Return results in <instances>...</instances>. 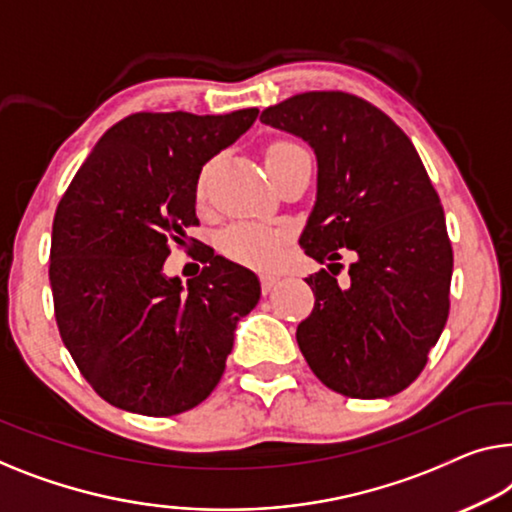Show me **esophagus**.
I'll return each instance as SVG.
<instances>
[{"mask_svg": "<svg viewBox=\"0 0 512 512\" xmlns=\"http://www.w3.org/2000/svg\"><path fill=\"white\" fill-rule=\"evenodd\" d=\"M259 282H262V292L269 294V292H273V289H276L278 276H271V273H264V276L259 278Z\"/></svg>", "mask_w": 512, "mask_h": 512, "instance_id": "1", "label": "esophagus"}]
</instances>
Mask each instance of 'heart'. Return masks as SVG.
Instances as JSON below:
<instances>
[{"label": "heart", "mask_w": 512, "mask_h": 512, "mask_svg": "<svg viewBox=\"0 0 512 512\" xmlns=\"http://www.w3.org/2000/svg\"><path fill=\"white\" fill-rule=\"evenodd\" d=\"M296 144L292 142H276L269 147V158L271 154H278V151L294 149ZM204 186H207V174H202L200 183H197V195H204ZM220 250L234 259V262L248 264V266H271L276 264V259L282 253V234L266 230V227L259 225H232L230 230H225L220 236Z\"/></svg>", "instance_id": "1"}]
</instances>
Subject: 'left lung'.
<instances>
[{
  "label": "left lung",
  "instance_id": "8db88e82",
  "mask_svg": "<svg viewBox=\"0 0 512 512\" xmlns=\"http://www.w3.org/2000/svg\"><path fill=\"white\" fill-rule=\"evenodd\" d=\"M317 156V202L301 234L322 269L296 329L310 370L347 398H388L421 375L451 310L453 248L439 195L402 128L345 91H305L259 117ZM353 255L350 278L332 266Z\"/></svg>",
  "mask_w": 512,
  "mask_h": 512
}]
</instances>
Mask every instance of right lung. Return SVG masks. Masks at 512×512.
<instances>
[{
    "instance_id": "add662e5",
    "label": "right lung",
    "mask_w": 512,
    "mask_h": 512,
    "mask_svg": "<svg viewBox=\"0 0 512 512\" xmlns=\"http://www.w3.org/2000/svg\"><path fill=\"white\" fill-rule=\"evenodd\" d=\"M257 114L135 112L105 131L61 197L48 271L59 335L114 407L183 414L223 377L236 322L259 301L257 276L207 253L200 276L183 287L163 264L188 227L200 225L204 163Z\"/></svg>"
}]
</instances>
